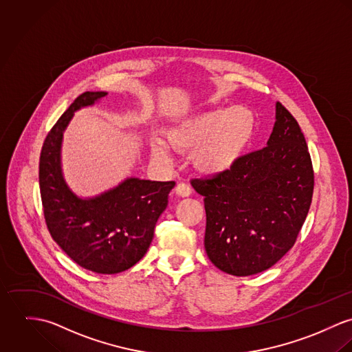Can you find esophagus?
Listing matches in <instances>:
<instances>
[{"mask_svg":"<svg viewBox=\"0 0 352 352\" xmlns=\"http://www.w3.org/2000/svg\"><path fill=\"white\" fill-rule=\"evenodd\" d=\"M175 193L179 197H189L192 195V188L188 184H178L175 188Z\"/></svg>","mask_w":352,"mask_h":352,"instance_id":"1","label":"esophagus"}]
</instances>
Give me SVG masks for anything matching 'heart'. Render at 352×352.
I'll return each instance as SVG.
<instances>
[{
  "mask_svg": "<svg viewBox=\"0 0 352 352\" xmlns=\"http://www.w3.org/2000/svg\"><path fill=\"white\" fill-rule=\"evenodd\" d=\"M255 133V116L244 107L219 108L193 113L168 128L166 138L178 151H192V164L204 175L216 177L232 170ZM151 157L170 162L166 140H151Z\"/></svg>",
  "mask_w": 352,
  "mask_h": 352,
  "instance_id": "obj_1",
  "label": "heart"
}]
</instances>
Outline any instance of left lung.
I'll list each match as a JSON object with an SVG mask.
<instances>
[{
	"label": "left lung",
	"instance_id": "left-lung-1",
	"mask_svg": "<svg viewBox=\"0 0 352 352\" xmlns=\"http://www.w3.org/2000/svg\"><path fill=\"white\" fill-rule=\"evenodd\" d=\"M192 185L204 195L210 262L236 276L270 269L294 245L312 202V160L297 120L276 102L265 148Z\"/></svg>",
	"mask_w": 352,
	"mask_h": 352
}]
</instances>
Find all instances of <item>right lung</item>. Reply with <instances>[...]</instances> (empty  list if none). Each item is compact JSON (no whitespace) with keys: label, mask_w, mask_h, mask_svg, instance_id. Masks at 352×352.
<instances>
[{"label":"right lung","mask_w":352,"mask_h":352,"mask_svg":"<svg viewBox=\"0 0 352 352\" xmlns=\"http://www.w3.org/2000/svg\"><path fill=\"white\" fill-rule=\"evenodd\" d=\"M107 96V91L80 94L56 121L41 148L39 185L45 224L56 244L86 270L118 274L146 255L175 182L131 177L90 198L69 188L62 173L63 132L77 111Z\"/></svg>","instance_id":"1"}]
</instances>
